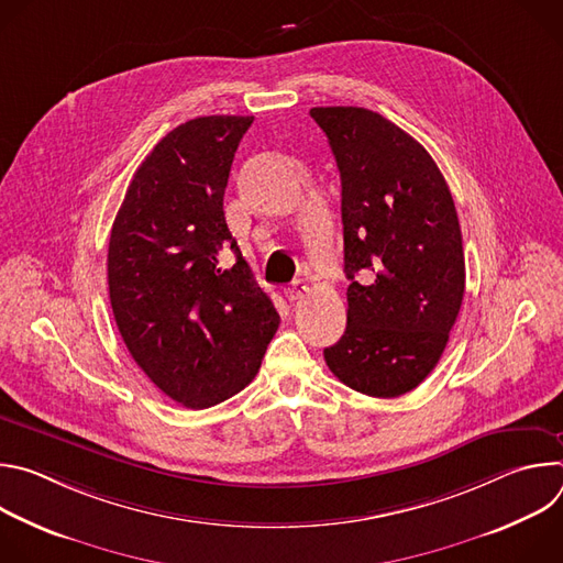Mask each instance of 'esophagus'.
<instances>
[{
	"instance_id": "obj_1",
	"label": "esophagus",
	"mask_w": 563,
	"mask_h": 563,
	"mask_svg": "<svg viewBox=\"0 0 563 563\" xmlns=\"http://www.w3.org/2000/svg\"><path fill=\"white\" fill-rule=\"evenodd\" d=\"M307 291H309V285H307L305 280H296L294 285H289V287H287V291H285V294H287V298H289L291 302H296V300H300Z\"/></svg>"
}]
</instances>
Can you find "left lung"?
Segmentation results:
<instances>
[{"label": "left lung", "instance_id": "1", "mask_svg": "<svg viewBox=\"0 0 563 563\" xmlns=\"http://www.w3.org/2000/svg\"><path fill=\"white\" fill-rule=\"evenodd\" d=\"M341 172L347 328L328 367L347 387L394 398L439 363L465 291L461 227L432 155L361 107H313ZM365 271L367 286L353 276Z\"/></svg>", "mask_w": 563, "mask_h": 563}]
</instances>
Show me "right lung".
Wrapping results in <instances>:
<instances>
[{
  "instance_id": "right-lung-1",
  "label": "right lung",
  "mask_w": 563,
  "mask_h": 563,
  "mask_svg": "<svg viewBox=\"0 0 563 563\" xmlns=\"http://www.w3.org/2000/svg\"><path fill=\"white\" fill-rule=\"evenodd\" d=\"M252 122L207 115L167 133L133 174L111 229L109 298L122 341L155 387L191 410L245 389L280 323L222 209Z\"/></svg>"
}]
</instances>
